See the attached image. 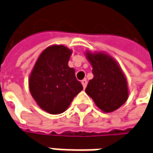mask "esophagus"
I'll list each match as a JSON object with an SVG mask.
<instances>
[{
    "label": "esophagus",
    "mask_w": 153,
    "mask_h": 153,
    "mask_svg": "<svg viewBox=\"0 0 153 153\" xmlns=\"http://www.w3.org/2000/svg\"><path fill=\"white\" fill-rule=\"evenodd\" d=\"M81 84H82V85H83V88L85 89V86H86V85H87V80H86L85 79H82V80H81Z\"/></svg>",
    "instance_id": "1"
}]
</instances>
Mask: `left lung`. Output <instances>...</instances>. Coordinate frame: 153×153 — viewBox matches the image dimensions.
I'll use <instances>...</instances> for the list:
<instances>
[{
    "label": "left lung",
    "instance_id": "left-lung-1",
    "mask_svg": "<svg viewBox=\"0 0 153 153\" xmlns=\"http://www.w3.org/2000/svg\"><path fill=\"white\" fill-rule=\"evenodd\" d=\"M93 67L94 78L89 80L85 93L105 112L120 108L128 98L127 81L113 59L105 53H86Z\"/></svg>",
    "mask_w": 153,
    "mask_h": 153
}]
</instances>
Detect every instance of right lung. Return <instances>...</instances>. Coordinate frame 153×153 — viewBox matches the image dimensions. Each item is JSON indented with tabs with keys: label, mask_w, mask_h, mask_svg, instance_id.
Masks as SVG:
<instances>
[{
	"label": "right lung",
	"mask_w": 153,
	"mask_h": 153,
	"mask_svg": "<svg viewBox=\"0 0 153 153\" xmlns=\"http://www.w3.org/2000/svg\"><path fill=\"white\" fill-rule=\"evenodd\" d=\"M72 51L62 45L50 46L38 58L29 77L33 98L44 111L59 114L65 112L82 89L75 70L68 67Z\"/></svg>",
	"instance_id": "right-lung-1"
}]
</instances>
